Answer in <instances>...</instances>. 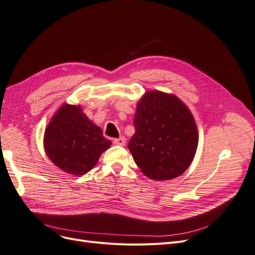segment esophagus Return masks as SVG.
Instances as JSON below:
<instances>
[{"mask_svg": "<svg viewBox=\"0 0 255 255\" xmlns=\"http://www.w3.org/2000/svg\"><path fill=\"white\" fill-rule=\"evenodd\" d=\"M114 144L119 145V146H125L126 145V138L125 137H120V138H116L114 139Z\"/></svg>", "mask_w": 255, "mask_h": 255, "instance_id": "1", "label": "esophagus"}]
</instances>
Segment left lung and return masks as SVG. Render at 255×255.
<instances>
[{"label": "left lung", "mask_w": 255, "mask_h": 255, "mask_svg": "<svg viewBox=\"0 0 255 255\" xmlns=\"http://www.w3.org/2000/svg\"><path fill=\"white\" fill-rule=\"evenodd\" d=\"M128 149L143 174L157 181L184 172L198 147V129L190 111L174 95L150 91L141 98Z\"/></svg>", "instance_id": "1"}]
</instances>
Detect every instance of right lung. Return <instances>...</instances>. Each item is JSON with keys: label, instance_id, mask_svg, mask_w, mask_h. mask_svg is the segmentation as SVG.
<instances>
[{"label": "right lung", "instance_id": "add662e5", "mask_svg": "<svg viewBox=\"0 0 255 255\" xmlns=\"http://www.w3.org/2000/svg\"><path fill=\"white\" fill-rule=\"evenodd\" d=\"M46 154L68 174L84 175L96 164L112 142L83 113L80 107L60 108L45 130Z\"/></svg>", "mask_w": 255, "mask_h": 255}]
</instances>
